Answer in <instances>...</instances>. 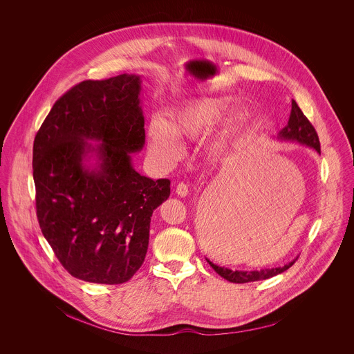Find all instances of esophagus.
<instances>
[{
    "label": "esophagus",
    "mask_w": 354,
    "mask_h": 354,
    "mask_svg": "<svg viewBox=\"0 0 354 354\" xmlns=\"http://www.w3.org/2000/svg\"><path fill=\"white\" fill-rule=\"evenodd\" d=\"M176 192H177V195H178V196L185 198V196L188 195V192H189L188 185H187L185 183H178V184H177V187H176Z\"/></svg>",
    "instance_id": "34e87169"
}]
</instances>
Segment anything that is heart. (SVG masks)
<instances>
[{"label":"heart","mask_w":354,"mask_h":354,"mask_svg":"<svg viewBox=\"0 0 354 354\" xmlns=\"http://www.w3.org/2000/svg\"><path fill=\"white\" fill-rule=\"evenodd\" d=\"M233 102L232 97H202L171 110L167 122L153 117L147 128L152 156L163 165H171L184 153L180 139H199L215 123L205 142L207 152L219 159L234 151L252 128L254 111L245 103L236 104L230 111Z\"/></svg>","instance_id":"heart-1"}]
</instances>
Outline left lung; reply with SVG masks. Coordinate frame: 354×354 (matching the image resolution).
<instances>
[{
  "label": "left lung",
  "mask_w": 354,
  "mask_h": 354,
  "mask_svg": "<svg viewBox=\"0 0 354 354\" xmlns=\"http://www.w3.org/2000/svg\"><path fill=\"white\" fill-rule=\"evenodd\" d=\"M277 139L283 140V142H296V143H300L309 149H313L315 151L320 153V142H319L317 133H316L315 128L312 127V124L309 122V120L304 115L301 109L299 107L296 101H292V111H290L288 125L279 131ZM205 260L215 270V272L219 274L226 281L233 282V283H247V282L268 279L278 274H282L283 271L290 268L297 259L282 266V267L263 268V270H254V271H240V270L233 271L230 268L216 266L208 259H205Z\"/></svg>",
  "instance_id": "1"
}]
</instances>
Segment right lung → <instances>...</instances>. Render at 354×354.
<instances>
[{
  "instance_id": "1",
  "label": "right lung",
  "mask_w": 354,
  "mask_h": 354,
  "mask_svg": "<svg viewBox=\"0 0 354 354\" xmlns=\"http://www.w3.org/2000/svg\"><path fill=\"white\" fill-rule=\"evenodd\" d=\"M140 91L139 75L82 82L54 103L34 140L41 230L64 268L86 282L133 277L152 212L170 195L167 178L153 181L132 165L146 142Z\"/></svg>"
}]
</instances>
